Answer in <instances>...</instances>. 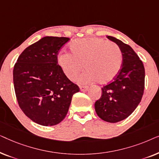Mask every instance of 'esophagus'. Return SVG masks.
<instances>
[{
	"label": "esophagus",
	"instance_id": "esophagus-1",
	"mask_svg": "<svg viewBox=\"0 0 159 159\" xmlns=\"http://www.w3.org/2000/svg\"><path fill=\"white\" fill-rule=\"evenodd\" d=\"M88 89H89V88L87 86H80V90H81L82 92H85V91H88Z\"/></svg>",
	"mask_w": 159,
	"mask_h": 159
}]
</instances>
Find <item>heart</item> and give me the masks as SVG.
<instances>
[{
	"mask_svg": "<svg viewBox=\"0 0 159 159\" xmlns=\"http://www.w3.org/2000/svg\"><path fill=\"white\" fill-rule=\"evenodd\" d=\"M71 54L58 56V64L66 77L75 80L84 69L80 78L81 83L97 81L100 84L111 82L118 75L121 66V52L116 45L103 39L90 38L77 40L70 45Z\"/></svg>",
	"mask_w": 159,
	"mask_h": 159,
	"instance_id": "heart-1",
	"label": "heart"
}]
</instances>
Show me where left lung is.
<instances>
[{
  "instance_id": "left-lung-1",
  "label": "left lung",
  "mask_w": 159,
  "mask_h": 159,
  "mask_svg": "<svg viewBox=\"0 0 159 159\" xmlns=\"http://www.w3.org/2000/svg\"><path fill=\"white\" fill-rule=\"evenodd\" d=\"M107 38L119 46L122 64L114 81L102 88V95L95 102V109L103 121L116 123L127 118L140 103L144 92L145 69L129 45L114 37Z\"/></svg>"
}]
</instances>
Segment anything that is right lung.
I'll use <instances>...</instances> for the list:
<instances>
[{
  "label": "right lung",
  "instance_id": "add662e5",
  "mask_svg": "<svg viewBox=\"0 0 159 159\" xmlns=\"http://www.w3.org/2000/svg\"><path fill=\"white\" fill-rule=\"evenodd\" d=\"M69 38L46 36L27 47L13 71L19 107L38 125L53 126L64 120L73 95L80 91L58 64V51Z\"/></svg>",
  "mask_w": 159,
  "mask_h": 159
}]
</instances>
